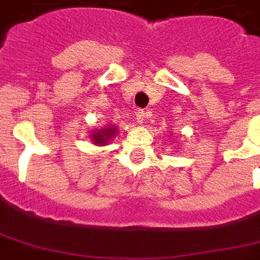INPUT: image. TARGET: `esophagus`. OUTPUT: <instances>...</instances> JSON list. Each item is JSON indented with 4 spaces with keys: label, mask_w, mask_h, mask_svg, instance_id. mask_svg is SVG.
<instances>
[{
    "label": "esophagus",
    "mask_w": 260,
    "mask_h": 260,
    "mask_svg": "<svg viewBox=\"0 0 260 260\" xmlns=\"http://www.w3.org/2000/svg\"><path fill=\"white\" fill-rule=\"evenodd\" d=\"M147 112L146 110H143V109H139L138 112H136V118H138V121L139 122H143L144 121V120H146L147 118Z\"/></svg>",
    "instance_id": "1"
}]
</instances>
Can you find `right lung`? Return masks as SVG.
I'll return each instance as SVG.
<instances>
[{
    "label": "right lung",
    "instance_id": "obj_1",
    "mask_svg": "<svg viewBox=\"0 0 260 260\" xmlns=\"http://www.w3.org/2000/svg\"><path fill=\"white\" fill-rule=\"evenodd\" d=\"M116 134V129H114L113 126L112 128H105V129L98 131L97 134L93 135V142L97 143L98 146H105V143H108L109 139H112Z\"/></svg>",
    "mask_w": 260,
    "mask_h": 260
}]
</instances>
